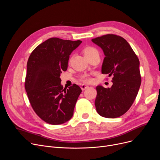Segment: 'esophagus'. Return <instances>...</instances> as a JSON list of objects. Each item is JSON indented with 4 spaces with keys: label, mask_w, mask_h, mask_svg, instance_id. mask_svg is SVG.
Returning <instances> with one entry per match:
<instances>
[{
    "label": "esophagus",
    "mask_w": 160,
    "mask_h": 160,
    "mask_svg": "<svg viewBox=\"0 0 160 160\" xmlns=\"http://www.w3.org/2000/svg\"><path fill=\"white\" fill-rule=\"evenodd\" d=\"M88 88H89L88 86H87V85H86V84H82V85L81 86V89H82V90H85V89H88Z\"/></svg>",
    "instance_id": "obj_1"
}]
</instances>
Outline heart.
Wrapping results in <instances>:
<instances>
[{
    "label": "heart",
    "instance_id": "1",
    "mask_svg": "<svg viewBox=\"0 0 160 160\" xmlns=\"http://www.w3.org/2000/svg\"><path fill=\"white\" fill-rule=\"evenodd\" d=\"M83 54H84L85 57L89 56L91 55H93L94 54H98L97 50L94 47H87L84 49H83ZM82 80L85 82H91L92 81V79L88 76H85L82 78Z\"/></svg>",
    "mask_w": 160,
    "mask_h": 160
}]
</instances>
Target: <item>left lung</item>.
<instances>
[{"label":"left lung","mask_w":160,"mask_h":160,"mask_svg":"<svg viewBox=\"0 0 160 160\" xmlns=\"http://www.w3.org/2000/svg\"><path fill=\"white\" fill-rule=\"evenodd\" d=\"M91 41L105 55L102 73L113 77L110 88L97 86L96 110L102 117L117 118L129 110L138 93L141 82L139 59L121 36L107 34Z\"/></svg>","instance_id":"1"}]
</instances>
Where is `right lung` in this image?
Listing matches in <instances>:
<instances>
[{"label":"right lung","mask_w":160,"mask_h":160,"mask_svg":"<svg viewBox=\"0 0 160 160\" xmlns=\"http://www.w3.org/2000/svg\"><path fill=\"white\" fill-rule=\"evenodd\" d=\"M81 43L50 38L33 50L28 58L25 89L33 110L48 124L65 123L73 115L82 89L75 83L63 88L60 74L67 71L69 56Z\"/></svg>","instance_id":"right-lung-1"}]
</instances>
